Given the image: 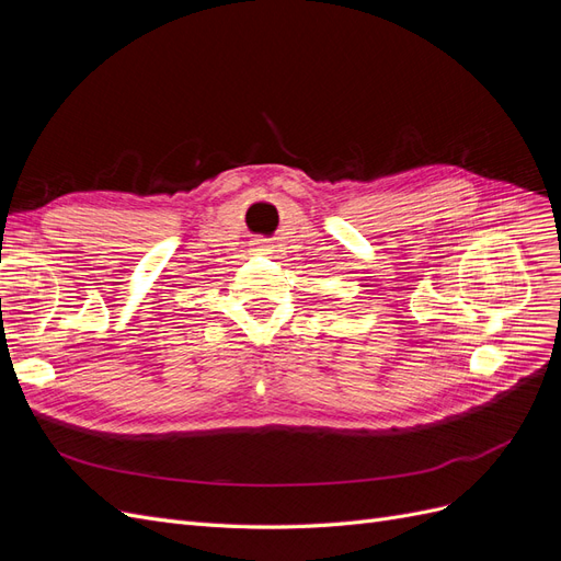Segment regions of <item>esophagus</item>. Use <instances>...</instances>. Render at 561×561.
<instances>
[{
    "instance_id": "34e87169",
    "label": "esophagus",
    "mask_w": 561,
    "mask_h": 561,
    "mask_svg": "<svg viewBox=\"0 0 561 561\" xmlns=\"http://www.w3.org/2000/svg\"><path fill=\"white\" fill-rule=\"evenodd\" d=\"M268 243L266 241H254V250H260V252H268Z\"/></svg>"
}]
</instances>
